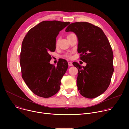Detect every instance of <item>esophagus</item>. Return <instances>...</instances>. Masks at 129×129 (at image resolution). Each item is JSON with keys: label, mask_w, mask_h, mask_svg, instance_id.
Segmentation results:
<instances>
[{"label": "esophagus", "mask_w": 129, "mask_h": 129, "mask_svg": "<svg viewBox=\"0 0 129 129\" xmlns=\"http://www.w3.org/2000/svg\"><path fill=\"white\" fill-rule=\"evenodd\" d=\"M68 65L69 66H72L73 65H72V62H68Z\"/></svg>", "instance_id": "34e87169"}]
</instances>
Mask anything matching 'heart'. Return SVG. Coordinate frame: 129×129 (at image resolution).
<instances>
[{"mask_svg": "<svg viewBox=\"0 0 129 129\" xmlns=\"http://www.w3.org/2000/svg\"><path fill=\"white\" fill-rule=\"evenodd\" d=\"M73 34H68V36H67V37H69V36H70L71 35H73ZM59 41H60V38H58L57 39V40H56V46H57L58 45V44H59ZM64 56L65 57H66V58H70V57H71V54L70 53H65L64 55Z\"/></svg>", "mask_w": 129, "mask_h": 129, "instance_id": "heart-1", "label": "heart"}]
</instances>
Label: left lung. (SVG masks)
<instances>
[{
  "mask_svg": "<svg viewBox=\"0 0 129 129\" xmlns=\"http://www.w3.org/2000/svg\"><path fill=\"white\" fill-rule=\"evenodd\" d=\"M65 31L77 36L80 59L87 63L85 67L72 63L78 69L79 92L86 98H96L108 88L114 71L113 53L109 41L101 28L86 22L71 23Z\"/></svg>",
  "mask_w": 129,
  "mask_h": 129,
  "instance_id": "left-lung-1",
  "label": "left lung"
}]
</instances>
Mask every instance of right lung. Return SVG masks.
I'll return each instance as SVG.
<instances>
[{
	"instance_id": "obj_1",
	"label": "right lung",
	"mask_w": 129,
	"mask_h": 129,
	"mask_svg": "<svg viewBox=\"0 0 129 129\" xmlns=\"http://www.w3.org/2000/svg\"><path fill=\"white\" fill-rule=\"evenodd\" d=\"M69 23L43 21L29 29L23 39L20 54L22 77L29 89L39 96L50 98L60 89L68 64L64 59L56 66L50 64L49 53L56 50L59 32Z\"/></svg>"
}]
</instances>
